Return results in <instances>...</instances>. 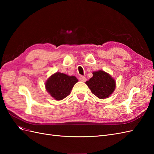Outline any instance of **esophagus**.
I'll return each instance as SVG.
<instances>
[{"instance_id":"obj_1","label":"esophagus","mask_w":154,"mask_h":154,"mask_svg":"<svg viewBox=\"0 0 154 154\" xmlns=\"http://www.w3.org/2000/svg\"><path fill=\"white\" fill-rule=\"evenodd\" d=\"M80 80L81 82H85L86 81V78L85 76H81L80 77Z\"/></svg>"}]
</instances>
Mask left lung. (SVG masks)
I'll use <instances>...</instances> for the list:
<instances>
[{
	"mask_svg": "<svg viewBox=\"0 0 154 154\" xmlns=\"http://www.w3.org/2000/svg\"><path fill=\"white\" fill-rule=\"evenodd\" d=\"M93 76L85 82L92 93L100 99H106L115 91L116 80L110 74L102 70L92 72Z\"/></svg>",
	"mask_w": 154,
	"mask_h": 154,
	"instance_id": "left-lung-1",
	"label": "left lung"
}]
</instances>
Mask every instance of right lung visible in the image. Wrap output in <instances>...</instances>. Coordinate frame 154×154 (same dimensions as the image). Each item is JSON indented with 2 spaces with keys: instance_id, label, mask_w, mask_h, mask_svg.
<instances>
[{
  "instance_id": "add662e5",
  "label": "right lung",
  "mask_w": 154,
  "mask_h": 154,
  "mask_svg": "<svg viewBox=\"0 0 154 154\" xmlns=\"http://www.w3.org/2000/svg\"><path fill=\"white\" fill-rule=\"evenodd\" d=\"M78 82L74 76L57 72L52 74L45 83V89L56 100L59 101L68 96L74 85Z\"/></svg>"
}]
</instances>
